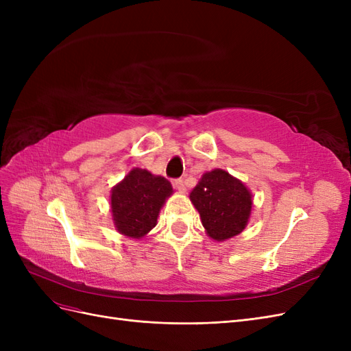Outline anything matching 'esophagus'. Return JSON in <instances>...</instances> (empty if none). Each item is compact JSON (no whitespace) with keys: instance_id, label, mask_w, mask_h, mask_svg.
<instances>
[{"instance_id":"1","label":"esophagus","mask_w":351,"mask_h":351,"mask_svg":"<svg viewBox=\"0 0 351 351\" xmlns=\"http://www.w3.org/2000/svg\"><path fill=\"white\" fill-rule=\"evenodd\" d=\"M174 187L178 190L180 193H184L186 192V186H184V182L182 178H178V180H174Z\"/></svg>"}]
</instances>
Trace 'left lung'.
Segmentation results:
<instances>
[{
    "mask_svg": "<svg viewBox=\"0 0 351 351\" xmlns=\"http://www.w3.org/2000/svg\"><path fill=\"white\" fill-rule=\"evenodd\" d=\"M189 197L212 240L232 239L249 224L253 195L241 180L226 169L215 168L205 173Z\"/></svg>",
    "mask_w": 351,
    "mask_h": 351,
    "instance_id": "8db88e82",
    "label": "left lung"
}]
</instances>
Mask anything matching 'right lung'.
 <instances>
[{
  "mask_svg": "<svg viewBox=\"0 0 351 351\" xmlns=\"http://www.w3.org/2000/svg\"><path fill=\"white\" fill-rule=\"evenodd\" d=\"M173 186L162 176L133 168L111 190V217L120 234L141 240L155 226L159 210L173 195Z\"/></svg>",
  "mask_w": 351,
  "mask_h": 351,
  "instance_id": "add662e5",
  "label": "right lung"
}]
</instances>
